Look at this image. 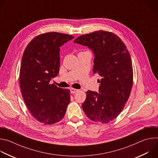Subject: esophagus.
Returning <instances> with one entry per match:
<instances>
[{
  "label": "esophagus",
  "mask_w": 158,
  "mask_h": 158,
  "mask_svg": "<svg viewBox=\"0 0 158 158\" xmlns=\"http://www.w3.org/2000/svg\"><path fill=\"white\" fill-rule=\"evenodd\" d=\"M79 91V89H74V88H71V93L72 94L76 93H77Z\"/></svg>",
  "instance_id": "esophagus-1"
}]
</instances>
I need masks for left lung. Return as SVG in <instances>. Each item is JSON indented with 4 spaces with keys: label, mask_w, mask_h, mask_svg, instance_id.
I'll return each mask as SVG.
<instances>
[{
    "label": "left lung",
    "mask_w": 158,
    "mask_h": 158,
    "mask_svg": "<svg viewBox=\"0 0 158 158\" xmlns=\"http://www.w3.org/2000/svg\"><path fill=\"white\" fill-rule=\"evenodd\" d=\"M74 42L93 51V73L102 77L99 93L86 92L83 110L91 120L107 123L121 113L130 96L133 69L129 51L116 34L102 30L79 36Z\"/></svg>",
    "instance_id": "left-lung-1"
}]
</instances>
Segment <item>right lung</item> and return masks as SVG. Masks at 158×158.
<instances>
[{"label":"right lung","instance_id":"add662e5","mask_svg":"<svg viewBox=\"0 0 158 158\" xmlns=\"http://www.w3.org/2000/svg\"><path fill=\"white\" fill-rule=\"evenodd\" d=\"M73 35L56 32L35 37L22 58L19 83L22 97L31 114L40 123L52 124L64 118L70 102V90L50 84L60 67V47Z\"/></svg>","mask_w":158,"mask_h":158}]
</instances>
